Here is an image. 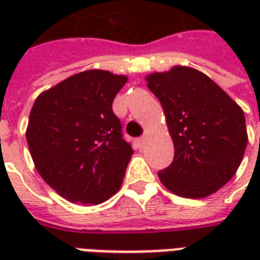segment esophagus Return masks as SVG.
I'll list each match as a JSON object with an SVG mask.
<instances>
[{
  "mask_svg": "<svg viewBox=\"0 0 260 260\" xmlns=\"http://www.w3.org/2000/svg\"><path fill=\"white\" fill-rule=\"evenodd\" d=\"M139 146H143V145H145V142H146V136H142V138H139Z\"/></svg>",
  "mask_w": 260,
  "mask_h": 260,
  "instance_id": "esophagus-1",
  "label": "esophagus"
}]
</instances>
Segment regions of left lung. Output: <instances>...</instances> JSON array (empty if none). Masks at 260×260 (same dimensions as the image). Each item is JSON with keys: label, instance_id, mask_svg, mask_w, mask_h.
<instances>
[{"label": "left lung", "instance_id": "1", "mask_svg": "<svg viewBox=\"0 0 260 260\" xmlns=\"http://www.w3.org/2000/svg\"><path fill=\"white\" fill-rule=\"evenodd\" d=\"M146 80L161 103L174 143L173 163L158 171L161 184L184 198L212 195L234 177L244 157V111L198 69L177 65Z\"/></svg>", "mask_w": 260, "mask_h": 260}]
</instances>
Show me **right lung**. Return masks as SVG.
<instances>
[{
    "label": "right lung",
    "instance_id": "add662e5",
    "mask_svg": "<svg viewBox=\"0 0 260 260\" xmlns=\"http://www.w3.org/2000/svg\"><path fill=\"white\" fill-rule=\"evenodd\" d=\"M126 76L90 69L43 91L26 129L42 178L72 203L99 205L117 193L132 156L114 114Z\"/></svg>",
    "mask_w": 260,
    "mask_h": 260
}]
</instances>
